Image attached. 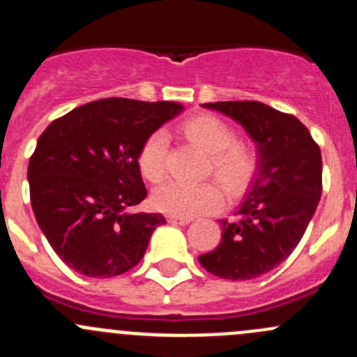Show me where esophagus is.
<instances>
[{
	"instance_id": "1",
	"label": "esophagus",
	"mask_w": 357,
	"mask_h": 357,
	"mask_svg": "<svg viewBox=\"0 0 357 357\" xmlns=\"http://www.w3.org/2000/svg\"><path fill=\"white\" fill-rule=\"evenodd\" d=\"M167 221L171 222V225H188L190 221H192V218H179V215H167Z\"/></svg>"
}]
</instances>
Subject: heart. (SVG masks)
Returning <instances> with one entry per match:
<instances>
[{
  "instance_id": "b5f03b06",
  "label": "heart",
  "mask_w": 357,
  "mask_h": 357,
  "mask_svg": "<svg viewBox=\"0 0 357 357\" xmlns=\"http://www.w3.org/2000/svg\"><path fill=\"white\" fill-rule=\"evenodd\" d=\"M181 132L208 153L205 176L214 174L229 195H238L250 185L259 167L257 153L250 146L236 142V135L222 119L200 114L186 119ZM169 142L164 131H153L145 138L138 152V167L149 181L158 183L167 172ZM153 205L160 212L179 218L207 214L222 204V193L214 183L188 185L167 181L153 192Z\"/></svg>"
}]
</instances>
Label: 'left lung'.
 Wrapping results in <instances>:
<instances>
[{
	"mask_svg": "<svg viewBox=\"0 0 357 357\" xmlns=\"http://www.w3.org/2000/svg\"><path fill=\"white\" fill-rule=\"evenodd\" d=\"M245 128L257 143L259 174L221 242L199 262L214 276L252 280L282 264L298 245L321 199V150L295 115L261 102L204 103Z\"/></svg>",
	"mask_w": 357,
	"mask_h": 357,
	"instance_id": "obj_1",
	"label": "left lung"
}]
</instances>
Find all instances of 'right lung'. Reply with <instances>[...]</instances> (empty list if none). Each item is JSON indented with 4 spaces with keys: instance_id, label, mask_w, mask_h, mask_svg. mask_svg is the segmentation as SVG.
<instances>
[{
    "instance_id": "1",
    "label": "right lung",
    "mask_w": 357,
    "mask_h": 357,
    "mask_svg": "<svg viewBox=\"0 0 357 357\" xmlns=\"http://www.w3.org/2000/svg\"><path fill=\"white\" fill-rule=\"evenodd\" d=\"M172 102L103 98L55 119L27 167L36 221L59 257L81 275L112 278L135 268L162 214L128 212L145 200L138 152L176 117Z\"/></svg>"
}]
</instances>
